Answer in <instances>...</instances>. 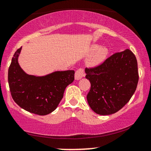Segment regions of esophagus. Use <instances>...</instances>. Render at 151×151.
Instances as JSON below:
<instances>
[{
  "label": "esophagus",
  "instance_id": "obj_1",
  "mask_svg": "<svg viewBox=\"0 0 151 151\" xmlns=\"http://www.w3.org/2000/svg\"><path fill=\"white\" fill-rule=\"evenodd\" d=\"M85 75H86V73H85L84 70L83 68H79L75 72V79L79 80L81 78L85 77Z\"/></svg>",
  "mask_w": 151,
  "mask_h": 151
}]
</instances>
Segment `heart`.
Segmentation results:
<instances>
[{"instance_id":"b5f03b06","label":"heart","mask_w":151,"mask_h":151,"mask_svg":"<svg viewBox=\"0 0 151 151\" xmlns=\"http://www.w3.org/2000/svg\"><path fill=\"white\" fill-rule=\"evenodd\" d=\"M96 51V52H95V54H94L89 62L90 64L91 65H96L99 64V63H102L106 58L108 53V48H105V47L99 48V46H97V45H93L91 47V51L95 52Z\"/></svg>"}]
</instances>
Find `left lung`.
<instances>
[{
  "label": "left lung",
  "instance_id": "1",
  "mask_svg": "<svg viewBox=\"0 0 151 151\" xmlns=\"http://www.w3.org/2000/svg\"><path fill=\"white\" fill-rule=\"evenodd\" d=\"M85 72L91 83L87 101L96 113L102 115L115 113L129 101L139 78L137 58L129 49L86 68Z\"/></svg>",
  "mask_w": 151,
  "mask_h": 151
}]
</instances>
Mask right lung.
Segmentation results:
<instances>
[{"instance_id": "1", "label": "right lung", "mask_w": 151, "mask_h": 151, "mask_svg": "<svg viewBox=\"0 0 151 151\" xmlns=\"http://www.w3.org/2000/svg\"><path fill=\"white\" fill-rule=\"evenodd\" d=\"M21 48L12 58L8 69V83L12 99L24 110L46 115L55 110L65 88L74 79V71L55 72L45 77L27 74L18 64Z\"/></svg>"}]
</instances>
